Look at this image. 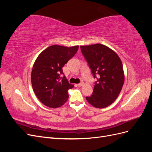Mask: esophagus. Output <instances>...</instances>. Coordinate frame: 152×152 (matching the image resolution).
<instances>
[{"mask_svg": "<svg viewBox=\"0 0 152 152\" xmlns=\"http://www.w3.org/2000/svg\"><path fill=\"white\" fill-rule=\"evenodd\" d=\"M84 82H80V83H79V84H78V86H79V87H81V86H84Z\"/></svg>", "mask_w": 152, "mask_h": 152, "instance_id": "obj_1", "label": "esophagus"}]
</instances>
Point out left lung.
<instances>
[{
	"instance_id": "1",
	"label": "left lung",
	"mask_w": 152,
	"mask_h": 152,
	"mask_svg": "<svg viewBox=\"0 0 152 152\" xmlns=\"http://www.w3.org/2000/svg\"><path fill=\"white\" fill-rule=\"evenodd\" d=\"M80 47L94 77L98 80L94 83L93 94L86 98L94 107H107L117 98L124 85L121 59L115 52L103 44Z\"/></svg>"
}]
</instances>
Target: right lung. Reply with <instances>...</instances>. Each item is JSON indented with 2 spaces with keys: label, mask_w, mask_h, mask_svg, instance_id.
Wrapping results in <instances>:
<instances>
[{
  "label": "right lung",
  "mask_w": 152,
  "mask_h": 152,
  "mask_svg": "<svg viewBox=\"0 0 152 152\" xmlns=\"http://www.w3.org/2000/svg\"><path fill=\"white\" fill-rule=\"evenodd\" d=\"M79 45H50L41 53L31 73L33 90L40 102L50 108L61 107L68 99V91L73 87L63 75L62 68L76 54Z\"/></svg>",
  "instance_id": "right-lung-1"
}]
</instances>
